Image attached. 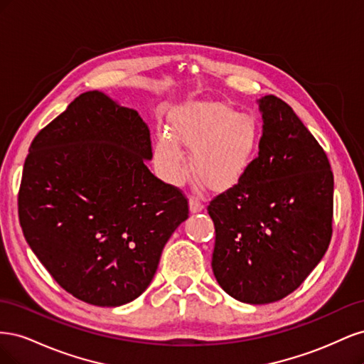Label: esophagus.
Wrapping results in <instances>:
<instances>
[{"label":"esophagus","instance_id":"esophagus-1","mask_svg":"<svg viewBox=\"0 0 364 364\" xmlns=\"http://www.w3.org/2000/svg\"><path fill=\"white\" fill-rule=\"evenodd\" d=\"M202 209H203V203L199 199H196V197H191V199H190V211L193 214H196V213H200Z\"/></svg>","mask_w":364,"mask_h":364}]
</instances>
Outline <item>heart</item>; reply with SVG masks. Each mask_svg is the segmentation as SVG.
<instances>
[{
  "instance_id": "heart-1",
  "label": "heart",
  "mask_w": 364,
  "mask_h": 364,
  "mask_svg": "<svg viewBox=\"0 0 364 364\" xmlns=\"http://www.w3.org/2000/svg\"><path fill=\"white\" fill-rule=\"evenodd\" d=\"M193 149L191 167L208 188L225 190L246 173L258 144L253 117L237 114L222 103H199L173 118L171 135L156 142V159L164 179L179 183L185 176L181 146Z\"/></svg>"
}]
</instances>
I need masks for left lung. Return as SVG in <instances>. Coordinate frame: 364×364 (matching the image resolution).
Segmentation results:
<instances>
[{"label": "left lung", "instance_id": "obj_1", "mask_svg": "<svg viewBox=\"0 0 364 364\" xmlns=\"http://www.w3.org/2000/svg\"><path fill=\"white\" fill-rule=\"evenodd\" d=\"M258 106V156L208 206L214 277L229 296L252 305L282 299L321 262L333 235L334 196L326 153L293 109L274 95Z\"/></svg>", "mask_w": 364, "mask_h": 364}]
</instances>
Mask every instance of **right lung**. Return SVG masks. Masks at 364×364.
I'll use <instances>...</instances> for the list:
<instances>
[{"mask_svg": "<svg viewBox=\"0 0 364 364\" xmlns=\"http://www.w3.org/2000/svg\"><path fill=\"white\" fill-rule=\"evenodd\" d=\"M18 196L33 253L62 289L97 306L146 291L188 200L147 168L149 126L100 91L80 94L33 139Z\"/></svg>", "mask_w": 364, "mask_h": 364, "instance_id": "1", "label": "right lung"}]
</instances>
